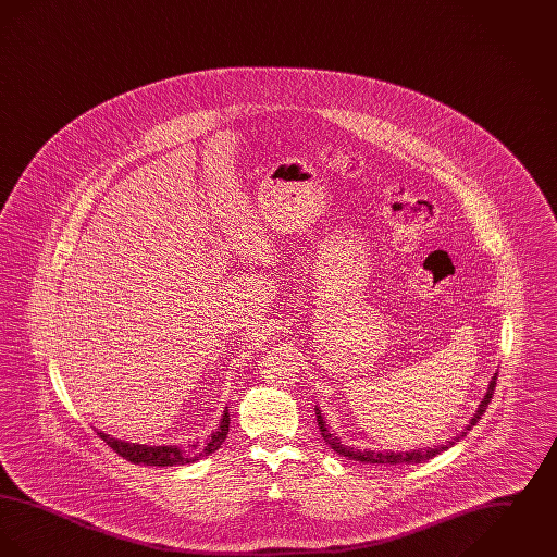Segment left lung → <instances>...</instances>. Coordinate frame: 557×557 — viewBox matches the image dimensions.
Returning a JSON list of instances; mask_svg holds the SVG:
<instances>
[{
    "label": "left lung",
    "instance_id": "obj_1",
    "mask_svg": "<svg viewBox=\"0 0 557 557\" xmlns=\"http://www.w3.org/2000/svg\"><path fill=\"white\" fill-rule=\"evenodd\" d=\"M495 384H497V373L491 377V382H488V388H486V395L484 398L480 400V405H478L476 413L472 416V420H470V424L466 425L457 436H453L449 441H445V445H434V447H424V449H413V450H371V449H357V447H346L341 443V438L338 436H332L330 434V428L325 424V420H323V413H321V409L315 407V416H318V424L319 432H321V436H323V441L332 447V449L336 450L338 455H343V457H348V459H355V461H366V463H386V466H400V463H422V461H428V459H432V457H436V455H441L443 450L450 449L453 445H457L474 425L480 422V418L484 416V411H486V407H488V403H491V398H493V391H495Z\"/></svg>",
    "mask_w": 557,
    "mask_h": 557
}]
</instances>
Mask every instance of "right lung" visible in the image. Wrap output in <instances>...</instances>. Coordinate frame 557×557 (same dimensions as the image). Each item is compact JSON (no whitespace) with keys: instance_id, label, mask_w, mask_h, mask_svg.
<instances>
[{"instance_id":"1","label":"right lung","mask_w":557,"mask_h":557,"mask_svg":"<svg viewBox=\"0 0 557 557\" xmlns=\"http://www.w3.org/2000/svg\"><path fill=\"white\" fill-rule=\"evenodd\" d=\"M230 409L225 407L223 418L219 422V428L209 436V441L205 445H191V447H180V445H139V443H129V441H121V438H112L110 434H104L98 430L100 438L107 443L110 449L119 453L123 459L132 461V463H144V466H184L198 461L207 455H211L219 449L230 432Z\"/></svg>"}]
</instances>
